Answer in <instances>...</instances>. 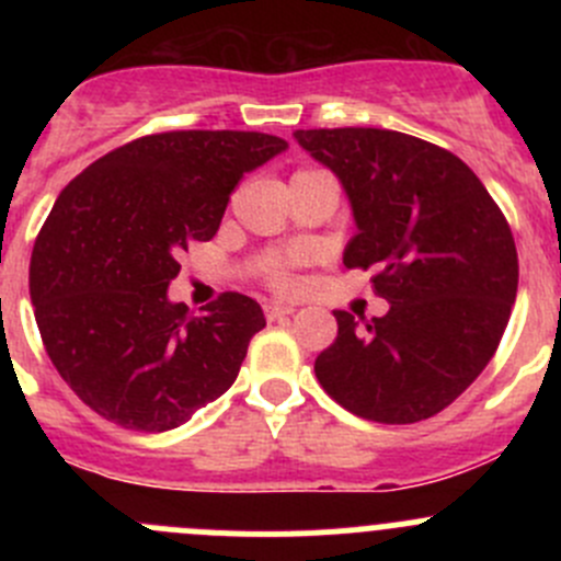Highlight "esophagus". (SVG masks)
<instances>
[{"label":"esophagus","mask_w":561,"mask_h":561,"mask_svg":"<svg viewBox=\"0 0 561 561\" xmlns=\"http://www.w3.org/2000/svg\"><path fill=\"white\" fill-rule=\"evenodd\" d=\"M263 309H265V317H268L271 322H274V320H285V317H290L293 312H296V309H293L290 304H279V301H268Z\"/></svg>","instance_id":"34e87169"}]
</instances>
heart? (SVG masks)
I'll use <instances>...</instances> for the list:
<instances>
[{
	"label": "heart",
	"mask_w": 561,
	"mask_h": 561,
	"mask_svg": "<svg viewBox=\"0 0 561 561\" xmlns=\"http://www.w3.org/2000/svg\"><path fill=\"white\" fill-rule=\"evenodd\" d=\"M298 173H309V171H298ZM268 276H271V282H274L276 287H290L293 285V279H290V274H287L285 263H279V260L268 263Z\"/></svg>",
	"instance_id": "heart-1"
}]
</instances>
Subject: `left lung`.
Listing matches in <instances>:
<instances>
[{"label": "left lung", "instance_id": "obj_1", "mask_svg": "<svg viewBox=\"0 0 561 561\" xmlns=\"http://www.w3.org/2000/svg\"><path fill=\"white\" fill-rule=\"evenodd\" d=\"M339 179L358 233L347 268H371L390 304L355 322L336 309V342L314 360L331 399L377 423H417L458 399L489 366L518 290L507 219L456 154L375 127L296 129Z\"/></svg>", "mask_w": 561, "mask_h": 561}]
</instances>
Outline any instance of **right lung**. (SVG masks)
<instances>
[{
	"instance_id": "obj_1",
	"label": "right lung",
	"mask_w": 561,
	"mask_h": 561,
	"mask_svg": "<svg viewBox=\"0 0 561 561\" xmlns=\"http://www.w3.org/2000/svg\"><path fill=\"white\" fill-rule=\"evenodd\" d=\"M287 144L236 129L146 135L56 197L30 293L45 353L83 404L133 432H168L239 377L257 301L222 293L192 317L168 298L179 254L219 230L230 192Z\"/></svg>"
}]
</instances>
